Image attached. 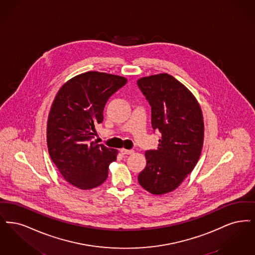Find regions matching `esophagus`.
Here are the masks:
<instances>
[{
    "label": "esophagus",
    "instance_id": "esophagus-1",
    "mask_svg": "<svg viewBox=\"0 0 255 255\" xmlns=\"http://www.w3.org/2000/svg\"><path fill=\"white\" fill-rule=\"evenodd\" d=\"M120 152L122 153L123 155H128V154H132L133 150H130V149H126V148H121L120 149Z\"/></svg>",
    "mask_w": 255,
    "mask_h": 255
}]
</instances>
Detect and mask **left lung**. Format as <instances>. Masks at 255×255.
Returning a JSON list of instances; mask_svg holds the SVG:
<instances>
[{
  "instance_id": "obj_1",
  "label": "left lung",
  "mask_w": 255,
  "mask_h": 255,
  "mask_svg": "<svg viewBox=\"0 0 255 255\" xmlns=\"http://www.w3.org/2000/svg\"><path fill=\"white\" fill-rule=\"evenodd\" d=\"M137 84L151 106L152 128L162 134L157 149L145 151L146 166L138 182L149 193L162 195L176 189L199 160L203 112L193 93L167 73L140 78Z\"/></svg>"
}]
</instances>
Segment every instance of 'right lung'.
Masks as SVG:
<instances>
[{
    "label": "right lung",
    "instance_id": "1",
    "mask_svg": "<svg viewBox=\"0 0 255 255\" xmlns=\"http://www.w3.org/2000/svg\"><path fill=\"white\" fill-rule=\"evenodd\" d=\"M128 82L127 78L88 71L66 82L56 94L46 126L48 153L62 176L87 190L102 185L118 150L92 138L103 122L107 101Z\"/></svg>",
    "mask_w": 255,
    "mask_h": 255
}]
</instances>
